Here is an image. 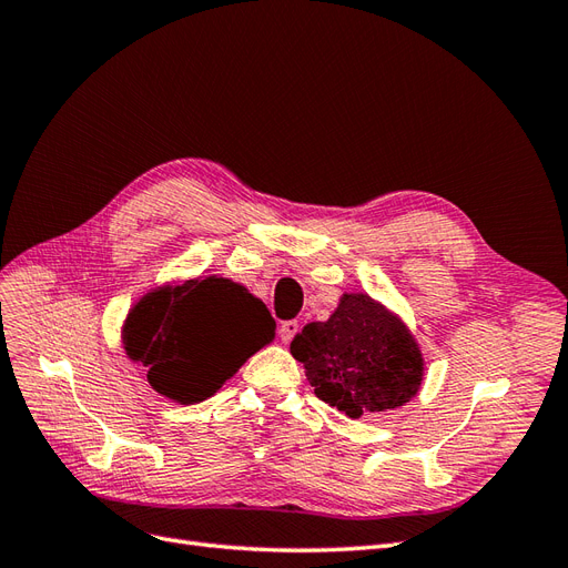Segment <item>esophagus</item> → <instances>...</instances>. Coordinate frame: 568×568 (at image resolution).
Returning a JSON list of instances; mask_svg holds the SVG:
<instances>
[{"label":"esophagus","instance_id":"obj_1","mask_svg":"<svg viewBox=\"0 0 568 568\" xmlns=\"http://www.w3.org/2000/svg\"><path fill=\"white\" fill-rule=\"evenodd\" d=\"M296 334H298V322H296V320L282 322V326H280V338H282L284 343H288Z\"/></svg>","mask_w":568,"mask_h":568}]
</instances>
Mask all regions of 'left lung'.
Listing matches in <instances>:
<instances>
[{
    "mask_svg": "<svg viewBox=\"0 0 568 568\" xmlns=\"http://www.w3.org/2000/svg\"><path fill=\"white\" fill-rule=\"evenodd\" d=\"M291 355L303 363L317 398L351 419L400 407L422 386L415 338L367 294H343L329 320L305 324Z\"/></svg>",
    "mask_w": 568,
    "mask_h": 568,
    "instance_id": "obj_1",
    "label": "left lung"
}]
</instances>
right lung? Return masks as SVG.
<instances>
[{
    "label": "right lung",
    "mask_w": 568,
    "mask_h": 568,
    "mask_svg": "<svg viewBox=\"0 0 568 568\" xmlns=\"http://www.w3.org/2000/svg\"><path fill=\"white\" fill-rule=\"evenodd\" d=\"M274 336L263 301L222 277L189 280L146 294L123 329L130 359L165 398L201 403Z\"/></svg>",
    "instance_id": "add662e5"
}]
</instances>
